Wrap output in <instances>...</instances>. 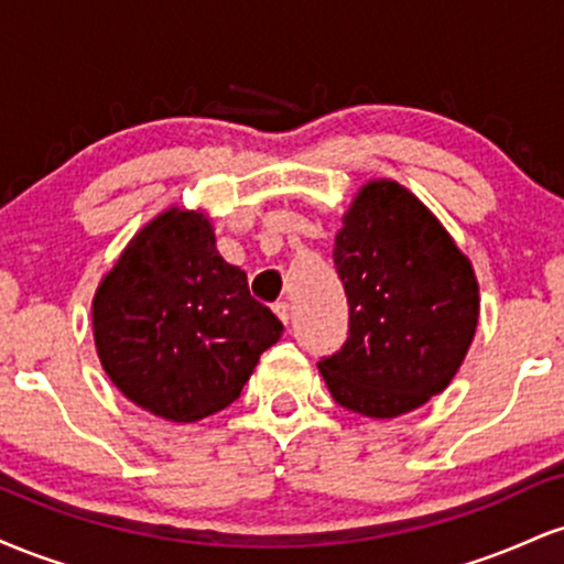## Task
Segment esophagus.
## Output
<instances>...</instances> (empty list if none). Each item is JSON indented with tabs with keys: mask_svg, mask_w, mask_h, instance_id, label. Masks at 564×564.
Returning <instances> with one entry per match:
<instances>
[{
	"mask_svg": "<svg viewBox=\"0 0 564 564\" xmlns=\"http://www.w3.org/2000/svg\"><path fill=\"white\" fill-rule=\"evenodd\" d=\"M273 310H275L278 318H281L283 323H289V318H291V307H289L286 302H275V304H273Z\"/></svg>",
	"mask_w": 564,
	"mask_h": 564,
	"instance_id": "obj_1",
	"label": "esophagus"
}]
</instances>
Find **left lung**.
<instances>
[{"label":"left lung","mask_w":564,"mask_h":564,"mask_svg":"<svg viewBox=\"0 0 564 564\" xmlns=\"http://www.w3.org/2000/svg\"><path fill=\"white\" fill-rule=\"evenodd\" d=\"M349 336L318 368L341 408L394 419L440 394L462 368L480 318L469 257L408 187L371 180L336 232Z\"/></svg>","instance_id":"left-lung-1"}]
</instances>
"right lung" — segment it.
Segmentation results:
<instances>
[{"label":"right lung","instance_id":"obj_1","mask_svg":"<svg viewBox=\"0 0 564 564\" xmlns=\"http://www.w3.org/2000/svg\"><path fill=\"white\" fill-rule=\"evenodd\" d=\"M97 358L119 392L166 422L228 408L283 323L219 257L204 212L170 206L134 232L93 300Z\"/></svg>","mask_w":564,"mask_h":564}]
</instances>
